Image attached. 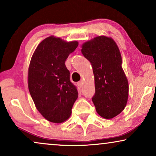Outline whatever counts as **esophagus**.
Segmentation results:
<instances>
[{"label": "esophagus", "instance_id": "34e87169", "mask_svg": "<svg viewBox=\"0 0 156 156\" xmlns=\"http://www.w3.org/2000/svg\"><path fill=\"white\" fill-rule=\"evenodd\" d=\"M78 84H79V86H80L81 88H82V87H83V84H84V81H83V80L80 81V82H78Z\"/></svg>", "mask_w": 156, "mask_h": 156}]
</instances>
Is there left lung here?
Wrapping results in <instances>:
<instances>
[{"label":"left lung","instance_id":"1","mask_svg":"<svg viewBox=\"0 0 156 156\" xmlns=\"http://www.w3.org/2000/svg\"><path fill=\"white\" fill-rule=\"evenodd\" d=\"M81 52L92 66L96 111L104 119L114 118L124 109L129 98V82L116 42L110 37L97 36L83 43Z\"/></svg>","mask_w":156,"mask_h":156}]
</instances>
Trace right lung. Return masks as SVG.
I'll return each mask as SVG.
<instances>
[{"mask_svg":"<svg viewBox=\"0 0 156 156\" xmlns=\"http://www.w3.org/2000/svg\"><path fill=\"white\" fill-rule=\"evenodd\" d=\"M78 44L77 41L51 35L38 44L31 57L27 74L30 94L38 112L50 122L67 120L78 98L65 64Z\"/></svg>","mask_w":156,"mask_h":156,"instance_id":"right-lung-1","label":"right lung"}]
</instances>
